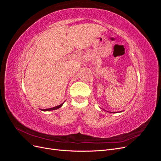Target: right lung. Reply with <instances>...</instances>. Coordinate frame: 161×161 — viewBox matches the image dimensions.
Masks as SVG:
<instances>
[{"label": "right lung", "mask_w": 161, "mask_h": 161, "mask_svg": "<svg viewBox=\"0 0 161 161\" xmlns=\"http://www.w3.org/2000/svg\"><path fill=\"white\" fill-rule=\"evenodd\" d=\"M63 103L58 105L56 107H54V108H49V109H41L42 111H52V110H55V109H59L60 108H61V107L62 106Z\"/></svg>", "instance_id": "1"}]
</instances>
